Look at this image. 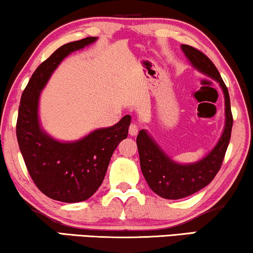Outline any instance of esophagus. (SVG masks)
I'll list each match as a JSON object with an SVG mask.
<instances>
[{"instance_id": "esophagus-1", "label": "esophagus", "mask_w": 253, "mask_h": 253, "mask_svg": "<svg viewBox=\"0 0 253 253\" xmlns=\"http://www.w3.org/2000/svg\"><path fill=\"white\" fill-rule=\"evenodd\" d=\"M138 131H139V126H138L136 123H131L130 127H129V134H130V136H132V137L137 136Z\"/></svg>"}]
</instances>
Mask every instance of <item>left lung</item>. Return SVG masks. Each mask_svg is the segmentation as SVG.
Masks as SVG:
<instances>
[{
    "label": "left lung",
    "mask_w": 253,
    "mask_h": 253,
    "mask_svg": "<svg viewBox=\"0 0 253 253\" xmlns=\"http://www.w3.org/2000/svg\"><path fill=\"white\" fill-rule=\"evenodd\" d=\"M181 49L196 70L220 85L224 96V126L215 146L203 159L192 164H179L172 160L146 130L139 131L137 147L141 171L152 191L165 199L191 196L212 182L222 165L233 127L229 93L215 65L206 55L189 44H181Z\"/></svg>",
    "instance_id": "1"
}]
</instances>
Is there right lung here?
<instances>
[{"mask_svg": "<svg viewBox=\"0 0 253 253\" xmlns=\"http://www.w3.org/2000/svg\"><path fill=\"white\" fill-rule=\"evenodd\" d=\"M96 40L88 37L55 50L37 68L20 99L16 127L19 150L38 189L58 202H84L94 195L130 126L131 116L126 115L115 126L95 129L81 139L62 141L47 133L40 123V95L53 72L68 55Z\"/></svg>", "mask_w": 253, "mask_h": 253, "instance_id": "obj_1", "label": "right lung"}]
</instances>
